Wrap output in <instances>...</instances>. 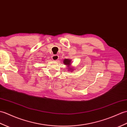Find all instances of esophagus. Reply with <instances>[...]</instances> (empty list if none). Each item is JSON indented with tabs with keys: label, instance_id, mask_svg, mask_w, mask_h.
<instances>
[{
	"label": "esophagus",
	"instance_id": "esophagus-1",
	"mask_svg": "<svg viewBox=\"0 0 127 127\" xmlns=\"http://www.w3.org/2000/svg\"><path fill=\"white\" fill-rule=\"evenodd\" d=\"M52 59L53 61H57L59 59V56L57 55H55L54 56H52Z\"/></svg>",
	"mask_w": 127,
	"mask_h": 127
}]
</instances>
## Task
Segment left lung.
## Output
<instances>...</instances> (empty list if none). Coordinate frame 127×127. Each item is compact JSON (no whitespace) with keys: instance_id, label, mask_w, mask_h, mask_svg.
Segmentation results:
<instances>
[{"instance_id":"8db88e82","label":"left lung","mask_w":127,"mask_h":127,"mask_svg":"<svg viewBox=\"0 0 127 127\" xmlns=\"http://www.w3.org/2000/svg\"><path fill=\"white\" fill-rule=\"evenodd\" d=\"M71 61L69 60H67V59H65V60L63 61L64 62V64H65V65H68V66H70V65H71ZM69 69H71L72 67H69ZM71 70H73V69H71Z\"/></svg>"}]
</instances>
